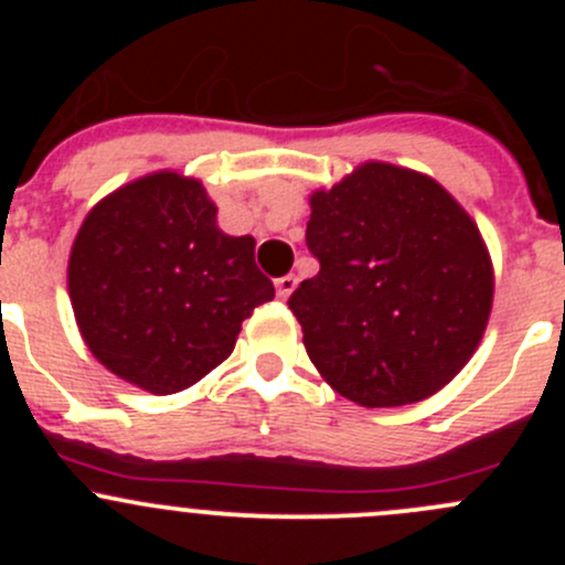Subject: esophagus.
Wrapping results in <instances>:
<instances>
[{
	"label": "esophagus",
	"mask_w": 565,
	"mask_h": 565,
	"mask_svg": "<svg viewBox=\"0 0 565 565\" xmlns=\"http://www.w3.org/2000/svg\"><path fill=\"white\" fill-rule=\"evenodd\" d=\"M295 287H298V278H295V276H284V278H278V281H276V292H278V298L287 300L289 295L295 292Z\"/></svg>",
	"instance_id": "esophagus-1"
}]
</instances>
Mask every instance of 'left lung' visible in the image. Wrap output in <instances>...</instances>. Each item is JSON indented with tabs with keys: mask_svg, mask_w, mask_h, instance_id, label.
Returning a JSON list of instances; mask_svg holds the SVG:
<instances>
[{
	"mask_svg": "<svg viewBox=\"0 0 565 565\" xmlns=\"http://www.w3.org/2000/svg\"><path fill=\"white\" fill-rule=\"evenodd\" d=\"M319 259L289 309L324 383L363 407L446 388L478 350L494 270L476 221L429 174L366 161L309 199Z\"/></svg>",
	"mask_w": 565,
	"mask_h": 565,
	"instance_id": "8db88e82",
	"label": "left lung"
}]
</instances>
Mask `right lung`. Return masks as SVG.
Listing matches in <instances>:
<instances>
[{
	"label": "right lung",
	"mask_w": 565,
	"mask_h": 565,
	"mask_svg": "<svg viewBox=\"0 0 565 565\" xmlns=\"http://www.w3.org/2000/svg\"><path fill=\"white\" fill-rule=\"evenodd\" d=\"M215 215L196 177L163 169L100 199L73 241L67 292L78 333L136 388H191L276 295L254 262V237L226 235Z\"/></svg>",
	"instance_id": "right-lung-1"
}]
</instances>
